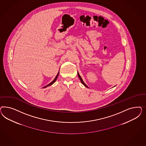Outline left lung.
Returning <instances> with one entry per match:
<instances>
[{
    "mask_svg": "<svg viewBox=\"0 0 146 146\" xmlns=\"http://www.w3.org/2000/svg\"><path fill=\"white\" fill-rule=\"evenodd\" d=\"M78 76H79V78L80 80V81H81V83L82 84L84 85V86H86V87H88L86 84H85V83H84V82L83 81V80L82 79V78H81V77L80 76V75H79V74L78 73Z\"/></svg>",
    "mask_w": 146,
    "mask_h": 146,
    "instance_id": "1",
    "label": "left lung"
}]
</instances>
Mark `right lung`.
<instances>
[{
    "mask_svg": "<svg viewBox=\"0 0 146 146\" xmlns=\"http://www.w3.org/2000/svg\"><path fill=\"white\" fill-rule=\"evenodd\" d=\"M59 72L58 73L57 75V76H56V78H54V79L53 80V81H52L51 83H50L49 84L46 85V86H45V87H44L43 88H46V87H48V86H51V84H53V83H54V82L56 81V80H57V79L58 76V74H59Z\"/></svg>",
    "mask_w": 146,
    "mask_h": 146,
    "instance_id": "right-lung-1",
    "label": "right lung"
}]
</instances>
